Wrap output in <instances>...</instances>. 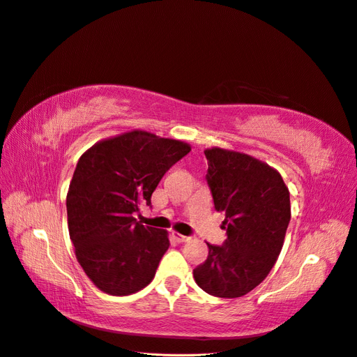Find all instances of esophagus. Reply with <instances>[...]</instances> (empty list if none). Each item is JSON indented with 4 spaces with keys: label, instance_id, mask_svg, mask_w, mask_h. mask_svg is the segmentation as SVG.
Masks as SVG:
<instances>
[{
    "label": "esophagus",
    "instance_id": "1",
    "mask_svg": "<svg viewBox=\"0 0 357 357\" xmlns=\"http://www.w3.org/2000/svg\"><path fill=\"white\" fill-rule=\"evenodd\" d=\"M172 237H174V238H175V241H178V243H185V241H190V240H191V237H188V236H183V234L178 233V231H174V233H172Z\"/></svg>",
    "mask_w": 357,
    "mask_h": 357
}]
</instances>
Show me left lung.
Wrapping results in <instances>:
<instances>
[{"instance_id":"8db88e82","label":"left lung","mask_w":357,"mask_h":357,"mask_svg":"<svg viewBox=\"0 0 357 357\" xmlns=\"http://www.w3.org/2000/svg\"><path fill=\"white\" fill-rule=\"evenodd\" d=\"M213 204L225 213L227 240L208 243L209 255L192 271L204 292L238 298L267 278L283 248L291 220L289 190L274 167L245 153L204 149Z\"/></svg>"}]
</instances>
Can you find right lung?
<instances>
[{
  "instance_id": "obj_1",
  "label": "right lung",
  "mask_w": 357,
  "mask_h": 357,
  "mask_svg": "<svg viewBox=\"0 0 357 357\" xmlns=\"http://www.w3.org/2000/svg\"><path fill=\"white\" fill-rule=\"evenodd\" d=\"M190 151L183 141L132 130L79 157L66 194L68 229L77 261L102 292L130 295L154 279L169 233L142 225L133 213L151 204L160 179Z\"/></svg>"
}]
</instances>
